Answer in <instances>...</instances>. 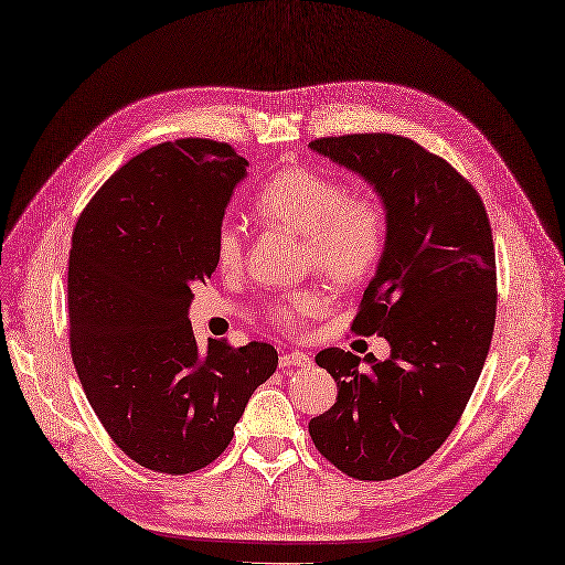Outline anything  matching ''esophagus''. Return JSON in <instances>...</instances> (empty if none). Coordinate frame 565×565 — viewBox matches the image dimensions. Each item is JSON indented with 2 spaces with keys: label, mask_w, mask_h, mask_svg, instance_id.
<instances>
[{
  "label": "esophagus",
  "mask_w": 565,
  "mask_h": 565,
  "mask_svg": "<svg viewBox=\"0 0 565 565\" xmlns=\"http://www.w3.org/2000/svg\"><path fill=\"white\" fill-rule=\"evenodd\" d=\"M280 369H299V366H308L310 358L306 353H299V350H291V353H282L278 360Z\"/></svg>",
  "instance_id": "1"
}]
</instances>
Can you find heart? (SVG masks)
<instances>
[{
    "label": "heart",
    "mask_w": 565,
    "mask_h": 565,
    "mask_svg": "<svg viewBox=\"0 0 565 565\" xmlns=\"http://www.w3.org/2000/svg\"><path fill=\"white\" fill-rule=\"evenodd\" d=\"M259 215L306 238V262L337 287H355L374 276L385 245L387 217L372 199L353 196L350 186L316 168H289L270 178L255 199ZM245 228L236 222H222L215 233V262L224 274L243 264ZM324 297L316 289L274 308L282 329H295L303 318L318 316Z\"/></svg>",
    "instance_id": "b5f03b06"
}]
</instances>
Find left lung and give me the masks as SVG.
<instances>
[{"mask_svg":"<svg viewBox=\"0 0 565 565\" xmlns=\"http://www.w3.org/2000/svg\"><path fill=\"white\" fill-rule=\"evenodd\" d=\"M372 184L387 245L353 329L391 358L324 348L339 397L310 418L316 449L348 477L395 479L451 435L479 381L495 324V249L477 189L441 157L391 132L308 145Z\"/></svg>","mask_w":565,"mask_h":565,"instance_id":"8db88e82","label":"left lung"}]
</instances>
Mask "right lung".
I'll return each mask as SVG.
<instances>
[{
  "instance_id": "add662e5",
  "label": "right lung",
  "mask_w": 565,
  "mask_h": 565,
  "mask_svg": "<svg viewBox=\"0 0 565 565\" xmlns=\"http://www.w3.org/2000/svg\"><path fill=\"white\" fill-rule=\"evenodd\" d=\"M247 161L178 140L130 159L72 233L70 350L107 435L147 470L196 472L228 446L245 404L278 366L270 343L201 350L191 287L215 274V233Z\"/></svg>"
}]
</instances>
